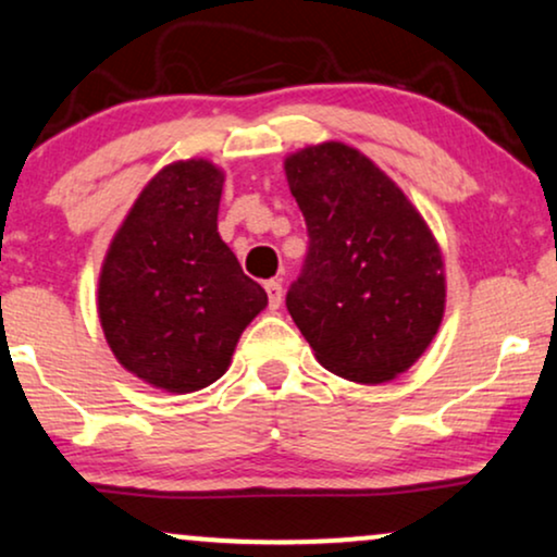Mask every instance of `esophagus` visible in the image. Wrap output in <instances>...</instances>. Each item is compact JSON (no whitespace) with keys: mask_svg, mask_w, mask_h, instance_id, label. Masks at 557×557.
<instances>
[{"mask_svg":"<svg viewBox=\"0 0 557 557\" xmlns=\"http://www.w3.org/2000/svg\"><path fill=\"white\" fill-rule=\"evenodd\" d=\"M264 290H267V300H270V311H277V308L283 306V285L270 280V283L264 285Z\"/></svg>","mask_w":557,"mask_h":557,"instance_id":"obj_1","label":"esophagus"}]
</instances>
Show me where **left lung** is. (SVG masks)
Returning <instances> with one entry per match:
<instances>
[{
  "label": "left lung",
  "instance_id": "1",
  "mask_svg": "<svg viewBox=\"0 0 557 557\" xmlns=\"http://www.w3.org/2000/svg\"><path fill=\"white\" fill-rule=\"evenodd\" d=\"M308 226L287 311L315 360L351 383H388L424 355L445 315V259L396 182L342 140L285 159Z\"/></svg>",
  "mask_w": 557,
  "mask_h": 557
}]
</instances>
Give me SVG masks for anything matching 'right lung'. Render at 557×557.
<instances>
[{
  "label": "right lung",
  "mask_w": 557,
  "mask_h": 557,
  "mask_svg": "<svg viewBox=\"0 0 557 557\" xmlns=\"http://www.w3.org/2000/svg\"><path fill=\"white\" fill-rule=\"evenodd\" d=\"M223 182L208 159L159 169L104 255L97 287L104 339L125 370L159 391L215 383L267 308L264 287L218 234Z\"/></svg>",
  "instance_id": "1"
}]
</instances>
